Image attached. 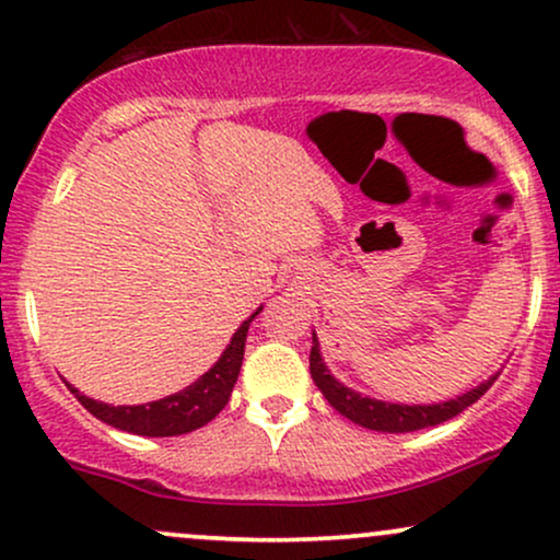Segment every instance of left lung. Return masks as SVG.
Segmentation results:
<instances>
[{
	"label": "left lung",
	"mask_w": 560,
	"mask_h": 560,
	"mask_svg": "<svg viewBox=\"0 0 560 560\" xmlns=\"http://www.w3.org/2000/svg\"><path fill=\"white\" fill-rule=\"evenodd\" d=\"M308 370H312L314 385L319 387L322 396L327 398V404L332 406L335 411L343 413L346 419H351L353 424L366 427V430L374 432H417L424 430V427H435L448 422V419L462 413L466 406H471L479 400L485 393L490 390V385L495 383L498 374L479 383L471 390L462 393V396L443 400V404H390V400H377L370 396H361V393L351 390V387L340 383V380L332 377V372L327 370L325 359L319 353V340L317 332H312V353H308Z\"/></svg>",
	"instance_id": "left-lung-1"
}]
</instances>
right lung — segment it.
<instances>
[{"mask_svg":"<svg viewBox=\"0 0 560 560\" xmlns=\"http://www.w3.org/2000/svg\"><path fill=\"white\" fill-rule=\"evenodd\" d=\"M261 312V306L248 317L238 330L233 332L230 343L222 357L214 361V366L209 372H203L196 383L183 387L180 393L173 396L151 400V404L141 406H112L102 404L83 396L78 387L65 383L70 387V393L81 400L83 409H89L96 419H102L104 424L117 427V430L130 432V435H143V438H175L186 435V432L199 430V427L209 424L212 419L225 409L233 393L235 380H238L241 364H243V348H246V335L248 325L256 319V314Z\"/></svg>","mask_w":560,"mask_h":560,"instance_id":"add662e5","label":"right lung"}]
</instances>
